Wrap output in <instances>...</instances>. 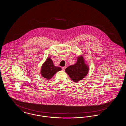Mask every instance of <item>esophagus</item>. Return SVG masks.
Masks as SVG:
<instances>
[{"label": "esophagus", "instance_id": "esophagus-1", "mask_svg": "<svg viewBox=\"0 0 126 126\" xmlns=\"http://www.w3.org/2000/svg\"><path fill=\"white\" fill-rule=\"evenodd\" d=\"M66 68V66H64V67H62V70H63V71H64L65 70V68Z\"/></svg>", "mask_w": 126, "mask_h": 126}]
</instances>
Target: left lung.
<instances>
[{
    "instance_id": "obj_1",
    "label": "left lung",
    "mask_w": 126,
    "mask_h": 126,
    "mask_svg": "<svg viewBox=\"0 0 126 126\" xmlns=\"http://www.w3.org/2000/svg\"><path fill=\"white\" fill-rule=\"evenodd\" d=\"M82 56L78 57L77 63L69 66L65 69L66 73L74 82H78L87 75L89 67L85 63Z\"/></svg>"
}]
</instances>
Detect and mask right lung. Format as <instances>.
I'll return each mask as SVG.
<instances>
[{
	"mask_svg": "<svg viewBox=\"0 0 126 126\" xmlns=\"http://www.w3.org/2000/svg\"><path fill=\"white\" fill-rule=\"evenodd\" d=\"M61 70L60 67L54 66L52 60L50 58H48L42 65L41 74L43 78L49 79L53 77L56 73Z\"/></svg>",
	"mask_w": 126,
	"mask_h": 126,
	"instance_id": "right-lung-1",
	"label": "right lung"
}]
</instances>
